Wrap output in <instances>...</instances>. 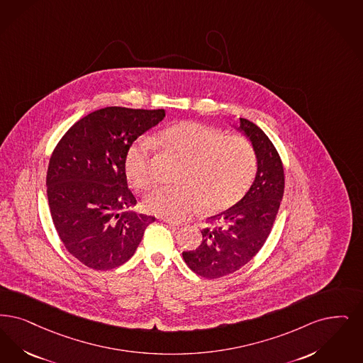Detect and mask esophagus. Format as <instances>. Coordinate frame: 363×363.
Returning <instances> with one entry per match:
<instances>
[{
  "label": "esophagus",
  "instance_id": "1",
  "mask_svg": "<svg viewBox=\"0 0 363 363\" xmlns=\"http://www.w3.org/2000/svg\"><path fill=\"white\" fill-rule=\"evenodd\" d=\"M164 223H167L169 225H172V227H174V228H179V227L184 225V224L179 223V221H173V220H169V218H164Z\"/></svg>",
  "mask_w": 363,
  "mask_h": 363
}]
</instances>
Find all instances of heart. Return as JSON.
Returning <instances> with one entry per match:
<instances>
[{
  "label": "heart",
  "instance_id": "b5f03b06",
  "mask_svg": "<svg viewBox=\"0 0 363 363\" xmlns=\"http://www.w3.org/2000/svg\"><path fill=\"white\" fill-rule=\"evenodd\" d=\"M158 140L184 163L178 173L179 184L157 186L145 194L143 208L148 213L178 220L199 206L218 213L238 203L252 182L257 157L245 136L184 121L162 130ZM152 148L151 139L139 138L125 151V174L136 188L151 182Z\"/></svg>",
  "mask_w": 363,
  "mask_h": 363
}]
</instances>
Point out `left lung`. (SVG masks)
Listing matches in <instances>:
<instances>
[{"mask_svg": "<svg viewBox=\"0 0 363 363\" xmlns=\"http://www.w3.org/2000/svg\"><path fill=\"white\" fill-rule=\"evenodd\" d=\"M239 130L251 140L257 155L255 179L239 203L208 218L211 225L201 231V245L182 252L189 267L208 279L233 274L259 252L284 196V166L272 140L247 118H240Z\"/></svg>", "mask_w": 363, "mask_h": 363, "instance_id": "1", "label": "left lung"}]
</instances>
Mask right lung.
Segmentation results:
<instances>
[{
    "label": "right lung",
    "mask_w": 363,
    "mask_h": 363,
    "mask_svg": "<svg viewBox=\"0 0 363 363\" xmlns=\"http://www.w3.org/2000/svg\"><path fill=\"white\" fill-rule=\"evenodd\" d=\"M164 117L163 109L106 106L78 120L54 148L47 197L66 250L93 270H111L135 254L154 216L127 211L125 151Z\"/></svg>",
    "instance_id": "add662e5"
}]
</instances>
